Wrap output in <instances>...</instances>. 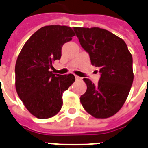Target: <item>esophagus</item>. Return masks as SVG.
Here are the masks:
<instances>
[{
  "instance_id": "obj_1",
  "label": "esophagus",
  "mask_w": 148,
  "mask_h": 148,
  "mask_svg": "<svg viewBox=\"0 0 148 148\" xmlns=\"http://www.w3.org/2000/svg\"><path fill=\"white\" fill-rule=\"evenodd\" d=\"M75 78L77 80H81L82 79V77H79V76H77V75H75Z\"/></svg>"
}]
</instances>
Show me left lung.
<instances>
[{
	"instance_id": "1",
	"label": "left lung",
	"mask_w": 148,
	"mask_h": 148,
	"mask_svg": "<svg viewBox=\"0 0 148 148\" xmlns=\"http://www.w3.org/2000/svg\"><path fill=\"white\" fill-rule=\"evenodd\" d=\"M74 30L92 65L101 73L97 85L83 79L87 90L80 103L96 119L110 118L121 110L130 91L134 77L132 55L124 41L106 29L74 27Z\"/></svg>"
}]
</instances>
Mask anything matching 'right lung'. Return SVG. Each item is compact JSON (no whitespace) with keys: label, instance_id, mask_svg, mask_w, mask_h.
I'll list each match as a JSON object with an SVG mask.
<instances>
[{"label":"right lung","instance_id":"right-lung-1","mask_svg":"<svg viewBox=\"0 0 148 148\" xmlns=\"http://www.w3.org/2000/svg\"><path fill=\"white\" fill-rule=\"evenodd\" d=\"M75 36L69 27L50 25L38 29L24 44L15 64V88L27 110L40 119L56 115L62 94L75 81L72 74H53L52 64L62 47Z\"/></svg>","mask_w":148,"mask_h":148}]
</instances>
